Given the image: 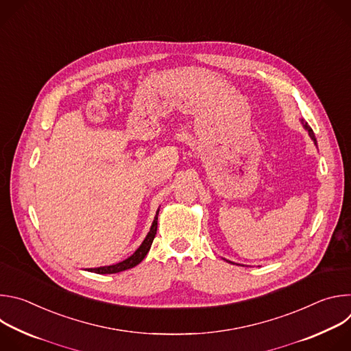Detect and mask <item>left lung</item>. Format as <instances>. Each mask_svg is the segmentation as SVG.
Instances as JSON below:
<instances>
[{
  "instance_id": "left-lung-1",
  "label": "left lung",
  "mask_w": 351,
  "mask_h": 351,
  "mask_svg": "<svg viewBox=\"0 0 351 351\" xmlns=\"http://www.w3.org/2000/svg\"><path fill=\"white\" fill-rule=\"evenodd\" d=\"M304 126H306V129H307V130H308V134H310V137H311V138H313V140H314V141H315V144H317V138H315V134H314V132H313V129H311V128H310V126H308V125H307V123H306V125H304Z\"/></svg>"
}]
</instances>
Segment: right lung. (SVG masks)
<instances>
[{"mask_svg":"<svg viewBox=\"0 0 351 351\" xmlns=\"http://www.w3.org/2000/svg\"><path fill=\"white\" fill-rule=\"evenodd\" d=\"M158 213L160 210L157 211V215L154 218V222L152 225V229H149L147 237L144 239V241L141 243V245L136 250L134 254L130 256L129 258H126L125 261L122 263H118L115 265H108V267H99V268H91L90 272H95V274H117V272H122V271H126V269H130L133 267H136L137 264H140L143 261V258L147 256L149 247H152L153 244V240L156 237V233H157V225H158Z\"/></svg>","mask_w":351,"mask_h":351,"instance_id":"obj_1","label":"right lung"}]
</instances>
